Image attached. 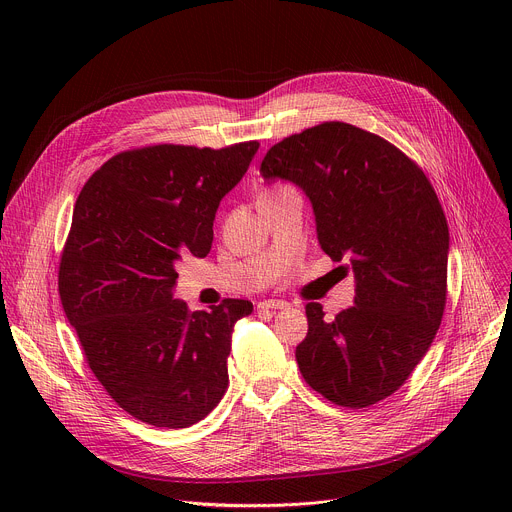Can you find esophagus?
<instances>
[{
  "instance_id": "1",
  "label": "esophagus",
  "mask_w": 512,
  "mask_h": 512,
  "mask_svg": "<svg viewBox=\"0 0 512 512\" xmlns=\"http://www.w3.org/2000/svg\"><path fill=\"white\" fill-rule=\"evenodd\" d=\"M257 308L261 310H283V308H289V304L285 300H263L257 304Z\"/></svg>"
}]
</instances>
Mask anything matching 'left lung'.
Listing matches in <instances>:
<instances>
[{
    "mask_svg": "<svg viewBox=\"0 0 512 512\" xmlns=\"http://www.w3.org/2000/svg\"><path fill=\"white\" fill-rule=\"evenodd\" d=\"M261 174L306 192L324 253L356 279L354 306L334 320L320 304L306 306L302 377L342 407L387 399L431 346L446 308L450 233L431 182L393 143L342 121L283 137Z\"/></svg>",
    "mask_w": 512,
    "mask_h": 512,
    "instance_id": "8db88e82",
    "label": "left lung"
}]
</instances>
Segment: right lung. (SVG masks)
<instances>
[{"label":"right lung","mask_w":512,"mask_h":512,"mask_svg":"<svg viewBox=\"0 0 512 512\" xmlns=\"http://www.w3.org/2000/svg\"><path fill=\"white\" fill-rule=\"evenodd\" d=\"M257 150L259 141L145 145L107 160L77 198L60 302L97 381L143 423L190 427L227 391L231 332L253 304L190 312L172 287L182 255L210 251L216 208Z\"/></svg>","instance_id":"right-lung-1"}]
</instances>
